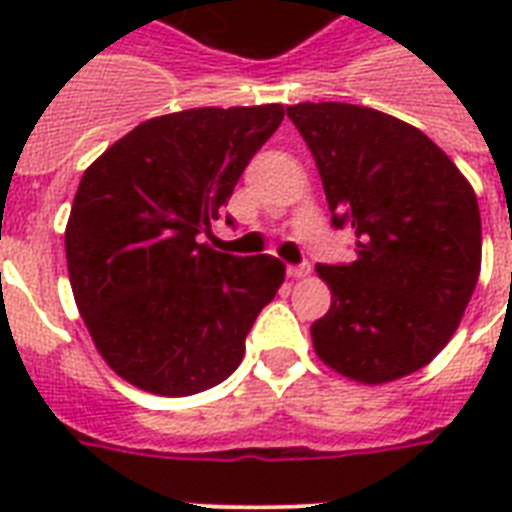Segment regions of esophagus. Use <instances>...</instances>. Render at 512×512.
<instances>
[{
	"label": "esophagus",
	"mask_w": 512,
	"mask_h": 512,
	"mask_svg": "<svg viewBox=\"0 0 512 512\" xmlns=\"http://www.w3.org/2000/svg\"><path fill=\"white\" fill-rule=\"evenodd\" d=\"M287 273L292 279H305L308 273H311V263H300V265H289Z\"/></svg>",
	"instance_id": "obj_1"
}]
</instances>
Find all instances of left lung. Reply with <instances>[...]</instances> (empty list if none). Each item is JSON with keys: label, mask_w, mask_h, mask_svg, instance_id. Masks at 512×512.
<instances>
[{"label": "left lung", "mask_w": 512, "mask_h": 512, "mask_svg": "<svg viewBox=\"0 0 512 512\" xmlns=\"http://www.w3.org/2000/svg\"><path fill=\"white\" fill-rule=\"evenodd\" d=\"M287 116L316 159L332 225L356 236L353 263L316 265L332 305L313 321V348L366 385L417 372L452 340L476 289V193L396 116L350 103H297Z\"/></svg>", "instance_id": "8db88e82"}]
</instances>
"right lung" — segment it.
<instances>
[{
  "label": "right lung",
  "instance_id": "obj_1",
  "mask_svg": "<svg viewBox=\"0 0 512 512\" xmlns=\"http://www.w3.org/2000/svg\"><path fill=\"white\" fill-rule=\"evenodd\" d=\"M281 119L279 103L156 116L82 175L66 225L71 289L100 356L140 390L191 396L231 377L279 292L281 260L199 241Z\"/></svg>",
  "mask_w": 512,
  "mask_h": 512
}]
</instances>
